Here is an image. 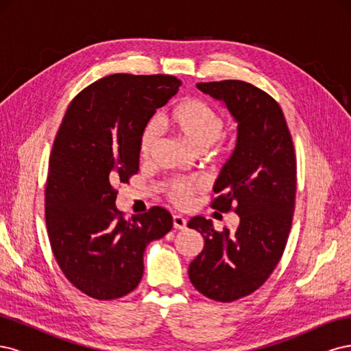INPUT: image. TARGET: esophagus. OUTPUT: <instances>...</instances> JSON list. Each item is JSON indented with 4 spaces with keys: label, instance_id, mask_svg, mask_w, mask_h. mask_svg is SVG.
Listing matches in <instances>:
<instances>
[{
    "label": "esophagus",
    "instance_id": "obj_1",
    "mask_svg": "<svg viewBox=\"0 0 351 351\" xmlns=\"http://www.w3.org/2000/svg\"><path fill=\"white\" fill-rule=\"evenodd\" d=\"M173 226H174L176 230H184L186 226H187V221L182 215H174L173 217Z\"/></svg>",
    "mask_w": 351,
    "mask_h": 351
}]
</instances>
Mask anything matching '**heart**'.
Segmentation results:
<instances>
[{
    "label": "heart",
    "mask_w": 351,
    "mask_h": 351,
    "mask_svg": "<svg viewBox=\"0 0 351 351\" xmlns=\"http://www.w3.org/2000/svg\"><path fill=\"white\" fill-rule=\"evenodd\" d=\"M165 124L173 127L186 142L197 149L215 143L224 132L226 121L222 114L204 99L192 98L177 104L165 117ZM159 137V125L147 123L141 136V156L147 158L154 151ZM202 187L195 180H173L167 186V196L176 206H186Z\"/></svg>",
    "instance_id": "heart-1"
}]
</instances>
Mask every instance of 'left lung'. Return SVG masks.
Wrapping results in <instances>:
<instances>
[{"label": "left lung", "instance_id": "8db88e82", "mask_svg": "<svg viewBox=\"0 0 351 351\" xmlns=\"http://www.w3.org/2000/svg\"><path fill=\"white\" fill-rule=\"evenodd\" d=\"M197 89L224 102L237 121L234 152L217 178L210 208L234 210L240 224L230 232L204 217L189 221L205 240L189 277L208 299L230 303L256 291L282 256L295 202V155L282 110L267 92L241 80L197 83Z\"/></svg>", "mask_w": 351, "mask_h": 351}]
</instances>
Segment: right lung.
<instances>
[{
	"label": "right lung",
	"mask_w": 351,
	"mask_h": 351,
	"mask_svg": "<svg viewBox=\"0 0 351 351\" xmlns=\"http://www.w3.org/2000/svg\"><path fill=\"white\" fill-rule=\"evenodd\" d=\"M180 84L167 74H111L84 88L62 119L49 156L47 230L62 274L93 299L133 291L146 246L173 228L161 206L125 219L115 187L139 171L142 132Z\"/></svg>",
	"instance_id": "right-lung-1"
}]
</instances>
